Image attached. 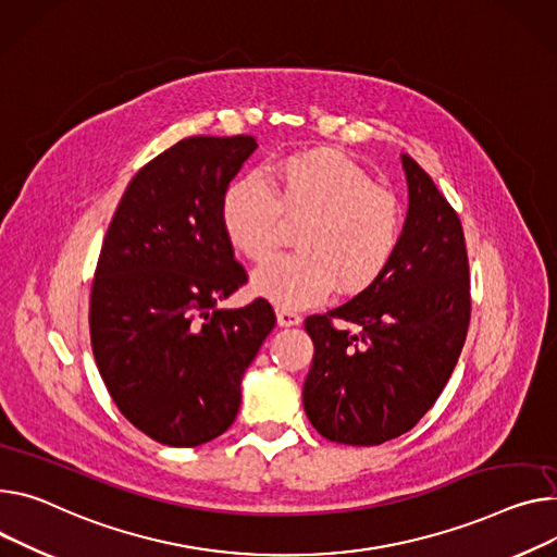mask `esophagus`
Instances as JSON below:
<instances>
[{"label": "esophagus", "mask_w": 557, "mask_h": 557, "mask_svg": "<svg viewBox=\"0 0 557 557\" xmlns=\"http://www.w3.org/2000/svg\"><path fill=\"white\" fill-rule=\"evenodd\" d=\"M276 321H278L281 327L298 325V323H301V314L292 312V310H287V308H278V310H276Z\"/></svg>", "instance_id": "esophagus-1"}]
</instances>
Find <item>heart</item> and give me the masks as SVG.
Returning a JSON list of instances; mask_svg holds the SVG:
<instances>
[{
	"mask_svg": "<svg viewBox=\"0 0 557 557\" xmlns=\"http://www.w3.org/2000/svg\"><path fill=\"white\" fill-rule=\"evenodd\" d=\"M283 221H301L294 232L298 251L253 274V289L281 308L317 304L334 285L341 294L363 292L391 268L404 234L397 196L332 149L283 156L265 178L243 176L223 191V232L253 263L274 253Z\"/></svg>",
	"mask_w": 557,
	"mask_h": 557,
	"instance_id": "1",
	"label": "heart"
}]
</instances>
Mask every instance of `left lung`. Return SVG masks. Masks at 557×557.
<instances>
[{
    "instance_id": "obj_1",
    "label": "left lung",
    "mask_w": 557,
    "mask_h": 557,
    "mask_svg": "<svg viewBox=\"0 0 557 557\" xmlns=\"http://www.w3.org/2000/svg\"><path fill=\"white\" fill-rule=\"evenodd\" d=\"M401 160L410 207L391 268L348 304L306 319L314 359L304 406L336 444L408 433L442 395L470 323L461 221L417 160Z\"/></svg>"
}]
</instances>
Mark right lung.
<instances>
[{"label": "right lung", "instance_id": "obj_1", "mask_svg": "<svg viewBox=\"0 0 557 557\" xmlns=\"http://www.w3.org/2000/svg\"><path fill=\"white\" fill-rule=\"evenodd\" d=\"M251 136H191L149 160L107 230L91 287V346L117 410L164 446L191 448L234 423L240 379L276 325L265 298L216 304L247 283L221 198Z\"/></svg>", "mask_w": 557, "mask_h": 557}]
</instances>
